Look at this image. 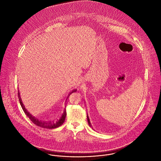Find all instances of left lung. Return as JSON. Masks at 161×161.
Returning a JSON list of instances; mask_svg holds the SVG:
<instances>
[{
  "mask_svg": "<svg viewBox=\"0 0 161 161\" xmlns=\"http://www.w3.org/2000/svg\"><path fill=\"white\" fill-rule=\"evenodd\" d=\"M87 121H88V123H89V125L91 127H92V125H91V123L90 119H89V116H88V115H87Z\"/></svg>",
  "mask_w": 161,
  "mask_h": 161,
  "instance_id": "left-lung-1",
  "label": "left lung"
}]
</instances>
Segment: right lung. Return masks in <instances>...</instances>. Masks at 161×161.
<instances>
[{
	"mask_svg": "<svg viewBox=\"0 0 161 161\" xmlns=\"http://www.w3.org/2000/svg\"><path fill=\"white\" fill-rule=\"evenodd\" d=\"M77 90L75 89V90H73L72 92L69 93V95L73 93V92H76ZM18 95H19V101H20V103L21 105V107L23 109L24 112L25 113V114L26 115V116L31 119V121L34 123L35 124L36 126H38L40 127H42V128H48V129H53V128H58L60 126H61L63 123L65 121V118H66V108H64V112L63 114L61 115V116L60 117V118L59 119H58L57 121L56 122H51V121H47V122H45V121H39L38 119H36V118H35L34 116H33L32 115H31L27 110L25 108L24 105H23V102H22V100L21 99V97H20V93H19V91L18 92Z\"/></svg>",
	"mask_w": 161,
	"mask_h": 161,
	"instance_id": "1",
	"label": "right lung"
}]
</instances>
